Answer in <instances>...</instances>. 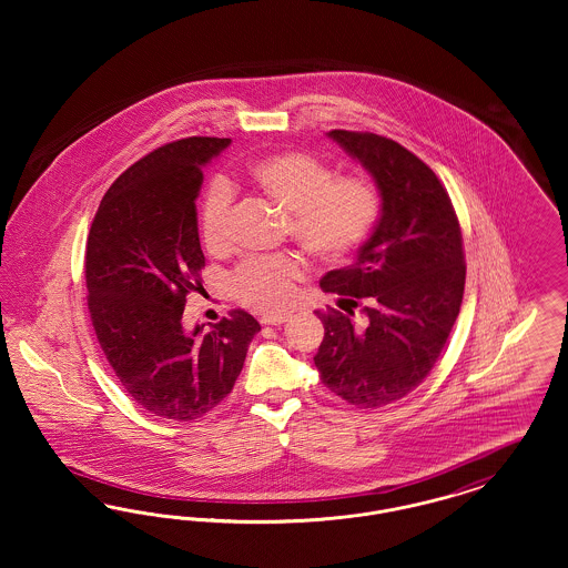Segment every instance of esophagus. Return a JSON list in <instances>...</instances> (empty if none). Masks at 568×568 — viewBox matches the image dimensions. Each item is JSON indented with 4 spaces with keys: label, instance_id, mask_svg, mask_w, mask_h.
<instances>
[{
    "label": "esophagus",
    "instance_id": "esophagus-1",
    "mask_svg": "<svg viewBox=\"0 0 568 568\" xmlns=\"http://www.w3.org/2000/svg\"><path fill=\"white\" fill-rule=\"evenodd\" d=\"M290 322V315H264L262 324L264 325H281Z\"/></svg>",
    "mask_w": 568,
    "mask_h": 568
}]
</instances>
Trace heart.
<instances>
[{
    "label": "heart",
    "mask_w": 568,
    "mask_h": 568,
    "mask_svg": "<svg viewBox=\"0 0 568 568\" xmlns=\"http://www.w3.org/2000/svg\"><path fill=\"white\" fill-rule=\"evenodd\" d=\"M244 174L253 190L287 211V234L320 262H341L375 227L377 190L359 176H334L308 153L266 155L246 163ZM230 206V183L215 179L200 206V234L213 253L227 248ZM304 276L306 264L297 255H255L234 271L232 285L246 306L278 313L292 304Z\"/></svg>",
    "instance_id": "1"
}]
</instances>
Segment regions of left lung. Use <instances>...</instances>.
I'll return each instance as SVG.
<instances>
[{
	"label": "left lung",
	"instance_id": "8db88e82",
	"mask_svg": "<svg viewBox=\"0 0 568 568\" xmlns=\"http://www.w3.org/2000/svg\"><path fill=\"white\" fill-rule=\"evenodd\" d=\"M327 135L375 179L381 216L352 266L320 281L349 315L362 306L364 325L317 311L325 334L315 366L329 392L378 408L430 375L452 334L466 281L462 232L436 174L403 144L368 132Z\"/></svg>",
	"mask_w": 568,
	"mask_h": 568
}]
</instances>
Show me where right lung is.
<instances>
[{
    "instance_id": "obj_1",
    "label": "right lung",
    "mask_w": 568,
    "mask_h": 568,
    "mask_svg": "<svg viewBox=\"0 0 568 568\" xmlns=\"http://www.w3.org/2000/svg\"><path fill=\"white\" fill-rule=\"evenodd\" d=\"M230 142L191 135L138 160L110 185L87 239V304L100 347L123 389L163 419L190 422L215 408L260 332L244 311L209 334L183 325L204 268L195 211L202 165Z\"/></svg>"
}]
</instances>
